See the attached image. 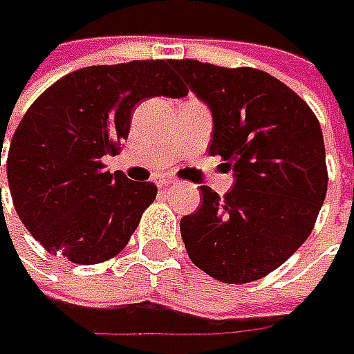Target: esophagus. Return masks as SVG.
I'll return each mask as SVG.
<instances>
[{"label":"esophagus","instance_id":"esophagus-1","mask_svg":"<svg viewBox=\"0 0 354 354\" xmlns=\"http://www.w3.org/2000/svg\"><path fill=\"white\" fill-rule=\"evenodd\" d=\"M156 183L159 185V187H167V185L175 183V179H171V177H157Z\"/></svg>","mask_w":354,"mask_h":354}]
</instances>
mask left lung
Listing matches in <instances>:
<instances>
[{
  "label": "left lung",
  "mask_w": 354,
  "mask_h": 354,
  "mask_svg": "<svg viewBox=\"0 0 354 354\" xmlns=\"http://www.w3.org/2000/svg\"><path fill=\"white\" fill-rule=\"evenodd\" d=\"M211 108V156L225 159L234 187L181 218L191 262L225 283H248L283 264L311 234L327 195L325 143L315 114L264 71L171 61Z\"/></svg>",
  "instance_id": "8db88e82"
}]
</instances>
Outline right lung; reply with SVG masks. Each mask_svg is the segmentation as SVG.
I'll return each mask as SVG.
<instances>
[{"label":"right lung","mask_w":354,"mask_h":354,"mask_svg":"<svg viewBox=\"0 0 354 354\" xmlns=\"http://www.w3.org/2000/svg\"><path fill=\"white\" fill-rule=\"evenodd\" d=\"M151 96H187L171 61L86 66L31 104L9 145L7 181L43 248L84 266L126 248L157 187L106 171L102 157L120 151L136 104Z\"/></svg>","instance_id":"right-lung-1"}]
</instances>
